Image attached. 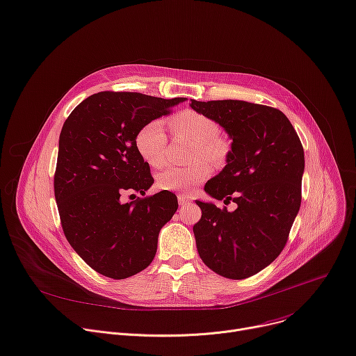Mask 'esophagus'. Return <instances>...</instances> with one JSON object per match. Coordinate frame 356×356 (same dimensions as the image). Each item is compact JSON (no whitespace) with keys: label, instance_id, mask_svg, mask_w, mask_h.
<instances>
[{"label":"esophagus","instance_id":"1","mask_svg":"<svg viewBox=\"0 0 356 356\" xmlns=\"http://www.w3.org/2000/svg\"><path fill=\"white\" fill-rule=\"evenodd\" d=\"M177 200H179V204H180V206H187L188 203L192 202V199L188 197V196H186V195H179V196H177Z\"/></svg>","mask_w":356,"mask_h":356}]
</instances>
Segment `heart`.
I'll return each mask as SVG.
<instances>
[{"label":"heart","mask_w":356,"mask_h":356,"mask_svg":"<svg viewBox=\"0 0 356 356\" xmlns=\"http://www.w3.org/2000/svg\"><path fill=\"white\" fill-rule=\"evenodd\" d=\"M169 127L175 136L196 141L195 159L203 156L213 163H219L225 159L227 146L219 137L220 129L218 123L210 117L195 110H184L169 118ZM136 147L152 168L164 165L168 161V136L163 123L160 120H152L141 127L136 136ZM202 159L187 168L165 169L157 176L159 187L169 192H191L211 173L210 163Z\"/></svg>","instance_id":"b5f03b06"}]
</instances>
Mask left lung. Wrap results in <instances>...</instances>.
<instances>
[{
  "instance_id": "1",
  "label": "left lung",
  "mask_w": 356,
  "mask_h": 356,
  "mask_svg": "<svg viewBox=\"0 0 356 356\" xmlns=\"http://www.w3.org/2000/svg\"><path fill=\"white\" fill-rule=\"evenodd\" d=\"M232 138L223 170L204 192L233 200L229 211L196 200L202 219L193 226L207 268L229 279H246L280 254L300 207L305 156L289 118L280 110L242 100H192Z\"/></svg>"
}]
</instances>
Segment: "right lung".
<instances>
[{
	"mask_svg": "<svg viewBox=\"0 0 356 356\" xmlns=\"http://www.w3.org/2000/svg\"><path fill=\"white\" fill-rule=\"evenodd\" d=\"M184 100L102 91L64 122L54 175L61 226L71 248L107 277L126 279L146 269L161 227L179 207L168 191L129 203L120 196L126 191L146 195L154 183L136 147L138 130Z\"/></svg>",
	"mask_w": 356,
	"mask_h": 356,
	"instance_id": "obj_1",
	"label": "right lung"
}]
</instances>
